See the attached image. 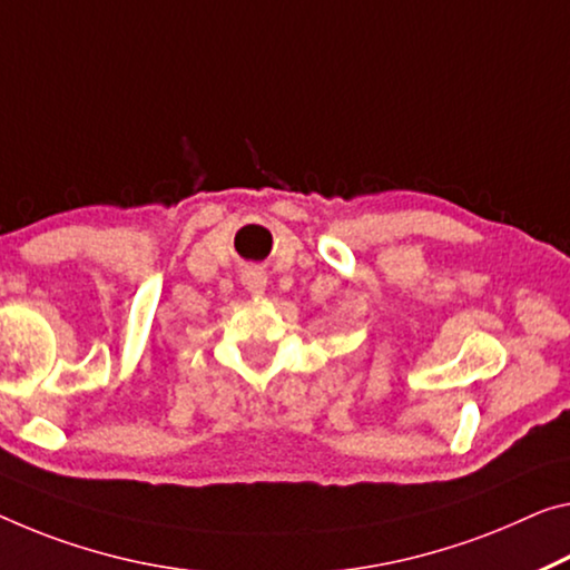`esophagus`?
<instances>
[{
	"label": "esophagus",
	"mask_w": 570,
	"mask_h": 570,
	"mask_svg": "<svg viewBox=\"0 0 570 570\" xmlns=\"http://www.w3.org/2000/svg\"><path fill=\"white\" fill-rule=\"evenodd\" d=\"M242 279H244V287H247V291L252 293V295H265V287H267V275L262 273V269H257V267H252V269H247V273L242 275Z\"/></svg>",
	"instance_id": "34e87169"
}]
</instances>
